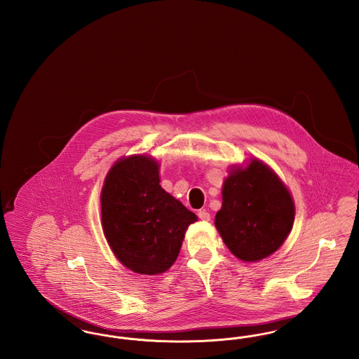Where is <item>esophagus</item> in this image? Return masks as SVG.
<instances>
[{"instance_id":"obj_1","label":"esophagus","mask_w":359,"mask_h":359,"mask_svg":"<svg viewBox=\"0 0 359 359\" xmlns=\"http://www.w3.org/2000/svg\"><path fill=\"white\" fill-rule=\"evenodd\" d=\"M198 215H199V218H201L202 221H205V222H208V221H210V218H211V215H210L205 210H203V211H199V212H198Z\"/></svg>"}]
</instances>
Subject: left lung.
Here are the masks:
<instances>
[{"label": "left lung", "mask_w": 359, "mask_h": 359, "mask_svg": "<svg viewBox=\"0 0 359 359\" xmlns=\"http://www.w3.org/2000/svg\"><path fill=\"white\" fill-rule=\"evenodd\" d=\"M293 221L290 188L266 163L250 157L229 167L214 223L234 256L243 262L272 256L288 238Z\"/></svg>", "instance_id": "8db88e82"}]
</instances>
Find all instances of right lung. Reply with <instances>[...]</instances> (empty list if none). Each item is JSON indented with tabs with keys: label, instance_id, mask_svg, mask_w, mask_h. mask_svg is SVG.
Wrapping results in <instances>:
<instances>
[{
	"label": "right lung",
	"instance_id": "right-lung-1",
	"mask_svg": "<svg viewBox=\"0 0 359 359\" xmlns=\"http://www.w3.org/2000/svg\"><path fill=\"white\" fill-rule=\"evenodd\" d=\"M101 221L113 255L138 274L165 273L198 217L160 186V163L151 154L120 157L101 189Z\"/></svg>",
	"mask_w": 359,
	"mask_h": 359
}]
</instances>
